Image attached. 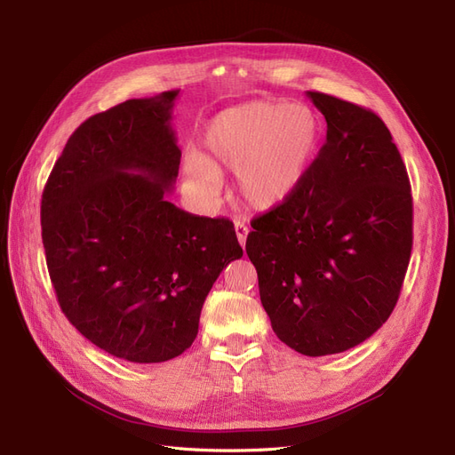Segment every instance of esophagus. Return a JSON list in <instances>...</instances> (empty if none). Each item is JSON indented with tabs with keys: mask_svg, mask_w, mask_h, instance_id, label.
<instances>
[{
	"mask_svg": "<svg viewBox=\"0 0 455 455\" xmlns=\"http://www.w3.org/2000/svg\"><path fill=\"white\" fill-rule=\"evenodd\" d=\"M235 233H237V239H239L241 246L244 249V244H246V235H249V228H246L243 222H235Z\"/></svg>",
	"mask_w": 455,
	"mask_h": 455,
	"instance_id": "obj_1",
	"label": "esophagus"
}]
</instances>
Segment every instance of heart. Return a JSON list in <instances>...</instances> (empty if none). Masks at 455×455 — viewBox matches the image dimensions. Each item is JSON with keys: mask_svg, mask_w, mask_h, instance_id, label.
<instances>
[{"mask_svg": "<svg viewBox=\"0 0 455 455\" xmlns=\"http://www.w3.org/2000/svg\"><path fill=\"white\" fill-rule=\"evenodd\" d=\"M321 140V123L299 102L254 100L220 112L204 131V154L184 161V182L212 203L224 172H235V196L252 211H271L291 197Z\"/></svg>", "mask_w": 455, "mask_h": 455, "instance_id": "b5f03b06", "label": "heart"}]
</instances>
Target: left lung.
<instances>
[{
  "mask_svg": "<svg viewBox=\"0 0 455 455\" xmlns=\"http://www.w3.org/2000/svg\"><path fill=\"white\" fill-rule=\"evenodd\" d=\"M326 140L283 204L256 216L246 254L273 332L294 351H347L389 319L411 252V194L385 123L307 91Z\"/></svg>",
  "mask_w": 455,
  "mask_h": 455,
  "instance_id": "8db88e82",
  "label": "left lung"
}]
</instances>
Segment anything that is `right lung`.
Listing matches in <instances>:
<instances>
[{"mask_svg": "<svg viewBox=\"0 0 455 455\" xmlns=\"http://www.w3.org/2000/svg\"><path fill=\"white\" fill-rule=\"evenodd\" d=\"M178 92L81 123L41 197L47 269L66 319L96 347L140 364L194 343L206 294L243 256L228 218L164 199L182 157L171 127Z\"/></svg>", "mask_w": 455, "mask_h": 455, "instance_id": "obj_1", "label": "right lung"}]
</instances>
